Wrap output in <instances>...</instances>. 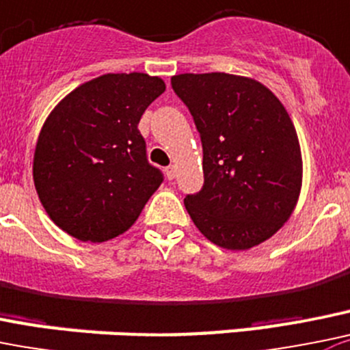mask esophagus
I'll return each instance as SVG.
<instances>
[{
    "label": "esophagus",
    "instance_id": "34e87169",
    "mask_svg": "<svg viewBox=\"0 0 350 350\" xmlns=\"http://www.w3.org/2000/svg\"><path fill=\"white\" fill-rule=\"evenodd\" d=\"M165 176H167V179H174V176H176L174 165H169V167H165Z\"/></svg>",
    "mask_w": 350,
    "mask_h": 350
}]
</instances>
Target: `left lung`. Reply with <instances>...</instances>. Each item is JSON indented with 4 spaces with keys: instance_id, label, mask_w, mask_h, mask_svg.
Wrapping results in <instances>:
<instances>
[{
    "instance_id": "1",
    "label": "left lung",
    "mask_w": 350,
    "mask_h": 350,
    "mask_svg": "<svg viewBox=\"0 0 350 350\" xmlns=\"http://www.w3.org/2000/svg\"><path fill=\"white\" fill-rule=\"evenodd\" d=\"M203 147V188L185 206L200 232L226 250L272 237L296 206L299 140L286 107L253 78L183 73L171 78Z\"/></svg>"
}]
</instances>
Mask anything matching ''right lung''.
Listing matches in <instances>:
<instances>
[{
	"mask_svg": "<svg viewBox=\"0 0 350 350\" xmlns=\"http://www.w3.org/2000/svg\"><path fill=\"white\" fill-rule=\"evenodd\" d=\"M164 90L159 77L107 73L80 85L47 116L33 154V185L64 232L103 243L133 226L164 181L138 130Z\"/></svg>",
	"mask_w": 350,
	"mask_h": 350,
	"instance_id": "add662e5",
	"label": "right lung"
}]
</instances>
